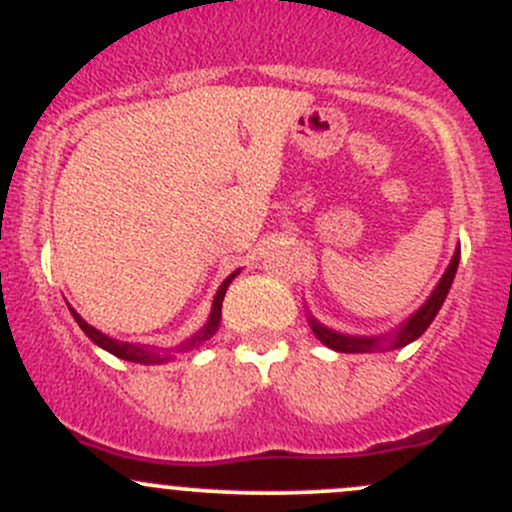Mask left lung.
I'll return each instance as SVG.
<instances>
[{"mask_svg": "<svg viewBox=\"0 0 512 512\" xmlns=\"http://www.w3.org/2000/svg\"><path fill=\"white\" fill-rule=\"evenodd\" d=\"M458 260H461V245H458L456 252H453L451 265H448V270L443 272V277L438 280V285L431 292V297H428L426 302H423V307L416 309V312L411 314V317L406 319V322L401 324V327L396 329L394 334H386V337H384V334H381V337H352V334H342V332H334V329H327L324 324H319L317 319L309 317L312 332L317 334L319 342L327 344L329 349H334V352H344V354L406 347V344L416 342V339L421 337V334L426 332L428 327H431L433 319H436L438 309H441V304L446 302L448 289H451V285H453V277H456Z\"/></svg>", "mask_w": 512, "mask_h": 512, "instance_id": "1", "label": "left lung"}]
</instances>
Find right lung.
Segmentation results:
<instances>
[{
    "mask_svg": "<svg viewBox=\"0 0 512 512\" xmlns=\"http://www.w3.org/2000/svg\"><path fill=\"white\" fill-rule=\"evenodd\" d=\"M240 272V270H237ZM237 272H232L230 277L220 285L218 294H215L213 299V309H210V319L208 324H205L203 329H200L198 334H193V337L188 339V342H183L180 347H175V352H190V349H198L200 344L208 342L210 337H213L215 332H218L220 327V317H223V299H225V292L227 287H230V282L235 280ZM71 309V307H69ZM71 314H74L76 324H79L81 329H84L86 337L91 339V342L98 344L101 349H106V352H111L113 356H118V359H126V361H138V364H163V361L173 359V352H158V349H148V347H141V344H128V342H118V339H111L106 337V334L98 332L96 327H91L89 322H86L81 314H76V309H71Z\"/></svg>",
    "mask_w": 512,
    "mask_h": 512,
    "instance_id": "right-lung-1",
    "label": "right lung"
}]
</instances>
